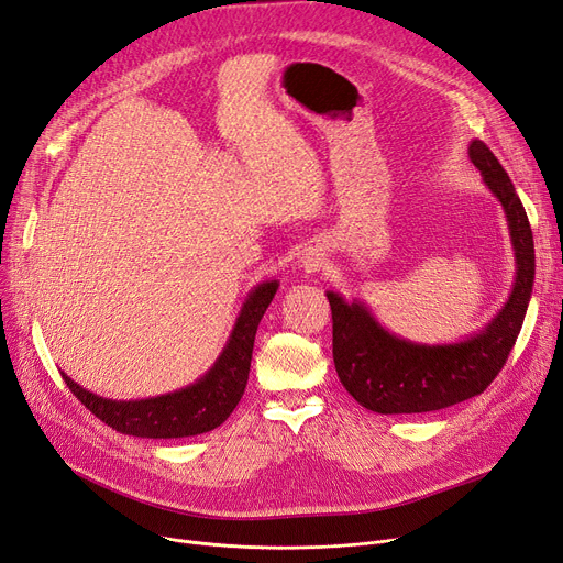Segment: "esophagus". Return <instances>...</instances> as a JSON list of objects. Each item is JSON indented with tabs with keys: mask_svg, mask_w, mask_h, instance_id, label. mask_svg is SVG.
Segmentation results:
<instances>
[{
	"mask_svg": "<svg viewBox=\"0 0 563 563\" xmlns=\"http://www.w3.org/2000/svg\"><path fill=\"white\" fill-rule=\"evenodd\" d=\"M299 262H301V266L306 268V272H314L317 266H322V262H324V253H320L317 249H306V251H303V255L299 257Z\"/></svg>",
	"mask_w": 563,
	"mask_h": 563,
	"instance_id": "34e87169",
	"label": "esophagus"
}]
</instances>
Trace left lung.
Segmentation results:
<instances>
[{"mask_svg": "<svg viewBox=\"0 0 563 563\" xmlns=\"http://www.w3.org/2000/svg\"><path fill=\"white\" fill-rule=\"evenodd\" d=\"M470 161L504 209L516 278L493 320L455 342H413L390 333L358 299L327 291L333 317V363L347 394L377 413H423L474 398L490 386L516 345L533 289V236L516 186L481 140Z\"/></svg>", "mask_w": 563, "mask_h": 563, "instance_id": "8db88e82", "label": "left lung"}]
</instances>
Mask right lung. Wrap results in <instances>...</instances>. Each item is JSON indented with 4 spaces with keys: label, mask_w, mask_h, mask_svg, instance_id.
I'll return each mask as SVG.
<instances>
[{
    "label": "right lung",
    "mask_w": 563,
    "mask_h": 563,
    "mask_svg": "<svg viewBox=\"0 0 563 563\" xmlns=\"http://www.w3.org/2000/svg\"><path fill=\"white\" fill-rule=\"evenodd\" d=\"M278 280L255 285L243 299L232 333L211 368L192 384L154 398L112 400L96 396L62 373L66 386L91 413L117 432L142 439H179L202 434L221 423L239 405L249 384L255 333L262 314L274 301Z\"/></svg>",
    "instance_id": "right-lung-1"
}]
</instances>
